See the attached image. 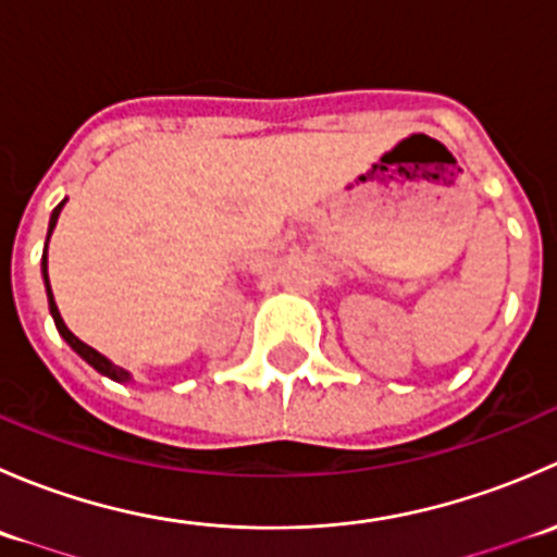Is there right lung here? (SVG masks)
Here are the masks:
<instances>
[{
  "mask_svg": "<svg viewBox=\"0 0 557 557\" xmlns=\"http://www.w3.org/2000/svg\"><path fill=\"white\" fill-rule=\"evenodd\" d=\"M64 205H66V199L61 201V205L55 207V210H53V215H50L48 239H50V234H53V228H55V221H59V215H61V207H64ZM42 277H45V290H48V307H50V314H53V323H55V329H59V334L64 336V342H66V345H70L72 350H75L77 356L83 358V361H86V363H91V367L97 369L99 374H104V377L115 380V383H128V380H132V374H128L126 369L115 367V363H112L110 358H104L102 352H97V350H94V347H88L86 342H81V339H77V336L72 334L70 329H66V323H64V320H61V312H59V307H55V301H53V290H50V280H48V243H45V250H42Z\"/></svg>",
  "mask_w": 557,
  "mask_h": 557,
  "instance_id": "obj_1",
  "label": "right lung"
}]
</instances>
